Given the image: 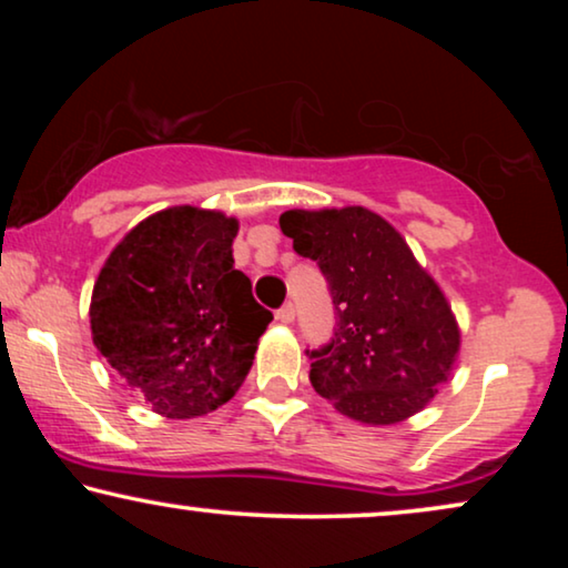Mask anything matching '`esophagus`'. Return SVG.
Returning <instances> with one entry per match:
<instances>
[{"instance_id": "esophagus-1", "label": "esophagus", "mask_w": 568, "mask_h": 568, "mask_svg": "<svg viewBox=\"0 0 568 568\" xmlns=\"http://www.w3.org/2000/svg\"><path fill=\"white\" fill-rule=\"evenodd\" d=\"M276 321H282V323L294 321V305H292V302H286L282 310H276Z\"/></svg>"}]
</instances>
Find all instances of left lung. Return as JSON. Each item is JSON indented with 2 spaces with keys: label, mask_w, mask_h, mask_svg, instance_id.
<instances>
[{
  "label": "left lung",
  "mask_w": 568,
  "mask_h": 568,
  "mask_svg": "<svg viewBox=\"0 0 568 568\" xmlns=\"http://www.w3.org/2000/svg\"><path fill=\"white\" fill-rule=\"evenodd\" d=\"M278 227L328 278L336 331L310 354V383L354 422L390 426L453 377L460 325L390 222L364 206L290 209Z\"/></svg>",
  "instance_id": "left-lung-1"
}]
</instances>
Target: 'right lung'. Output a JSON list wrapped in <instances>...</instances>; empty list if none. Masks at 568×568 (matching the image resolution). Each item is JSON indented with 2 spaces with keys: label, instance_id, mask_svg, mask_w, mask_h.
<instances>
[{
  "label": "right lung",
  "instance_id": "1",
  "mask_svg": "<svg viewBox=\"0 0 568 568\" xmlns=\"http://www.w3.org/2000/svg\"><path fill=\"white\" fill-rule=\"evenodd\" d=\"M240 222L214 209L170 206L129 230L92 286V344L165 418L224 406L253 367L274 315L235 268Z\"/></svg>",
  "mask_w": 568,
  "mask_h": 568
}]
</instances>
